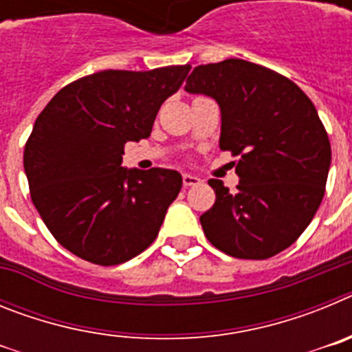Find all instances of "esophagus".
<instances>
[{"mask_svg":"<svg viewBox=\"0 0 352 352\" xmlns=\"http://www.w3.org/2000/svg\"><path fill=\"white\" fill-rule=\"evenodd\" d=\"M201 185V179L197 176H192V174H183V186L188 188V186H195Z\"/></svg>","mask_w":352,"mask_h":352,"instance_id":"esophagus-1","label":"esophagus"}]
</instances>
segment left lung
<instances>
[{"instance_id": "obj_1", "label": "left lung", "mask_w": 352, "mask_h": 352, "mask_svg": "<svg viewBox=\"0 0 352 352\" xmlns=\"http://www.w3.org/2000/svg\"><path fill=\"white\" fill-rule=\"evenodd\" d=\"M185 89L222 111L220 149L238 157V192L210 179L214 204L201 214L210 243L238 259H268L312 222L326 190L331 146L312 100L278 72L250 61L199 65Z\"/></svg>"}]
</instances>
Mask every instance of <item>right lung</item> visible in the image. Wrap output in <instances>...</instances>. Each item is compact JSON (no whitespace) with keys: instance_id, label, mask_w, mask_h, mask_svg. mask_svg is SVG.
<instances>
[{"instance_id":"1","label":"right lung","mask_w":352,"mask_h":352,"mask_svg":"<svg viewBox=\"0 0 352 352\" xmlns=\"http://www.w3.org/2000/svg\"><path fill=\"white\" fill-rule=\"evenodd\" d=\"M190 65L102 70L56 93L24 148L31 201L56 241L80 259L114 266L153 243L182 174L121 167L129 141L149 138L158 109Z\"/></svg>"}]
</instances>
